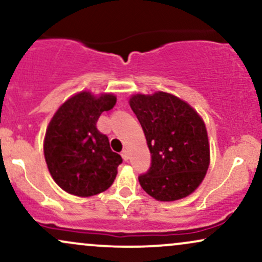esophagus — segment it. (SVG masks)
<instances>
[{
  "label": "esophagus",
  "instance_id": "esophagus-1",
  "mask_svg": "<svg viewBox=\"0 0 262 262\" xmlns=\"http://www.w3.org/2000/svg\"><path fill=\"white\" fill-rule=\"evenodd\" d=\"M122 158H123V160L124 161H128V159H129V152H128V150L127 149H124L122 151Z\"/></svg>",
  "mask_w": 262,
  "mask_h": 262
}]
</instances>
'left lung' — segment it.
Instances as JSON below:
<instances>
[{"label":"left lung","instance_id":"left-lung-1","mask_svg":"<svg viewBox=\"0 0 262 262\" xmlns=\"http://www.w3.org/2000/svg\"><path fill=\"white\" fill-rule=\"evenodd\" d=\"M129 104L151 154L149 170L138 177L141 187L164 202L191 194L209 166L208 137L202 118L188 103L166 92L135 95Z\"/></svg>","mask_w":262,"mask_h":262}]
</instances>
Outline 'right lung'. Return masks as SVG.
I'll return each instance as SVG.
<instances>
[{"label":"right lung","instance_id":"1","mask_svg":"<svg viewBox=\"0 0 262 262\" xmlns=\"http://www.w3.org/2000/svg\"><path fill=\"white\" fill-rule=\"evenodd\" d=\"M116 96L95 97L80 92L54 114L45 133L44 156L54 181L68 193L80 197L98 194L111 187L122 156L96 127L101 113L116 106Z\"/></svg>","mask_w":262,"mask_h":262}]
</instances>
